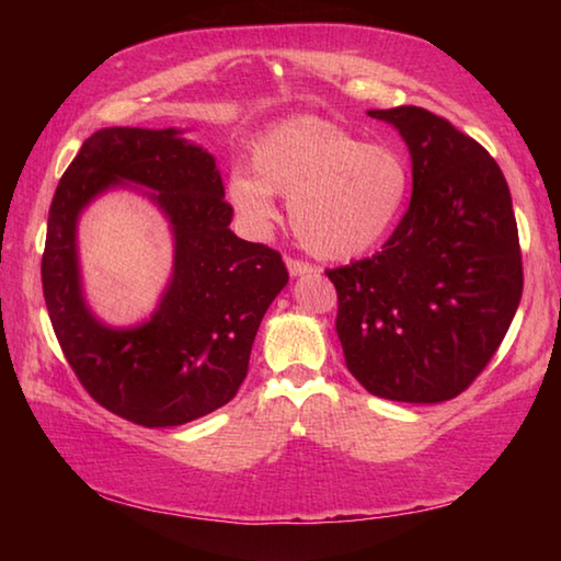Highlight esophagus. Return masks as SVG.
<instances>
[{
	"instance_id": "obj_1",
	"label": "esophagus",
	"mask_w": 561,
	"mask_h": 561,
	"mask_svg": "<svg viewBox=\"0 0 561 561\" xmlns=\"http://www.w3.org/2000/svg\"><path fill=\"white\" fill-rule=\"evenodd\" d=\"M287 267H289V272L294 274V277H301V274L314 272V267H311L309 262H304V260H294V257H287Z\"/></svg>"
}]
</instances>
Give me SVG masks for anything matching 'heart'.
<instances>
[{"label": "heart", "mask_w": 561, "mask_h": 561, "mask_svg": "<svg viewBox=\"0 0 561 561\" xmlns=\"http://www.w3.org/2000/svg\"><path fill=\"white\" fill-rule=\"evenodd\" d=\"M252 173L230 178V201L247 222L277 220L272 195L289 201V222L311 254L346 260L391 230L411 187V165L393 144H366L321 118H294L252 146Z\"/></svg>", "instance_id": "obj_1"}]
</instances>
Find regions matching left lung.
Masks as SVG:
<instances>
[{"label":"left lung","mask_w":561,"mask_h":561,"mask_svg":"<svg viewBox=\"0 0 561 561\" xmlns=\"http://www.w3.org/2000/svg\"><path fill=\"white\" fill-rule=\"evenodd\" d=\"M411 150L413 195L381 252L327 270L346 368L403 403L460 396L519 307L522 252L507 180L485 148L417 106L368 111Z\"/></svg>","instance_id":"left-lung-1"}]
</instances>
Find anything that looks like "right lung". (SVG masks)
<instances>
[{"mask_svg":"<svg viewBox=\"0 0 561 561\" xmlns=\"http://www.w3.org/2000/svg\"><path fill=\"white\" fill-rule=\"evenodd\" d=\"M153 188L176 234V267L159 311L136 330H108L82 304L75 220L103 188ZM215 158L175 128H101L83 140L49 207L42 257L46 309L66 360L106 411L146 428L183 425L230 403L254 336L289 282L282 254L230 230Z\"/></svg>","mask_w":561,"mask_h":561,"instance_id":"right-lung-1","label":"right lung"}]
</instances>
